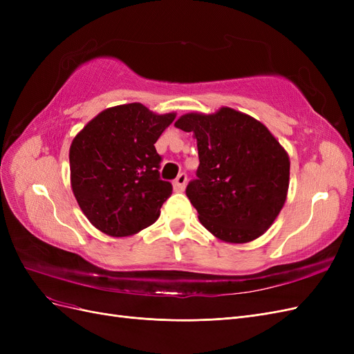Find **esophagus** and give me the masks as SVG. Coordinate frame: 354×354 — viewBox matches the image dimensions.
<instances>
[{
	"instance_id": "esophagus-1",
	"label": "esophagus",
	"mask_w": 354,
	"mask_h": 354,
	"mask_svg": "<svg viewBox=\"0 0 354 354\" xmlns=\"http://www.w3.org/2000/svg\"><path fill=\"white\" fill-rule=\"evenodd\" d=\"M186 183H187V174L186 173H181L178 174V177L174 180V190L176 192H183L185 187H186Z\"/></svg>"
}]
</instances>
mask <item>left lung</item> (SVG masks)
I'll return each instance as SVG.
<instances>
[{
	"mask_svg": "<svg viewBox=\"0 0 354 354\" xmlns=\"http://www.w3.org/2000/svg\"><path fill=\"white\" fill-rule=\"evenodd\" d=\"M194 133L199 167L186 195L202 226L230 243L269 229L286 201L289 158L267 127L230 108L186 113L174 124Z\"/></svg>",
	"mask_w": 354,
	"mask_h": 354,
	"instance_id": "obj_1",
	"label": "left lung"
}]
</instances>
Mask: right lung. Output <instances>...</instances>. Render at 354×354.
I'll return each instance as SVG.
<instances>
[{"label": "right lung", "instance_id": "right-lung-1", "mask_svg": "<svg viewBox=\"0 0 354 354\" xmlns=\"http://www.w3.org/2000/svg\"><path fill=\"white\" fill-rule=\"evenodd\" d=\"M176 113L156 115L142 103L104 109L75 136L71 186L95 229L122 238L153 224L173 194L160 180L155 143Z\"/></svg>", "mask_w": 354, "mask_h": 354}]
</instances>
